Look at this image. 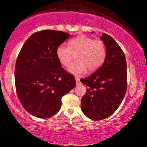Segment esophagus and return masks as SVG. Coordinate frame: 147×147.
<instances>
[{
  "mask_svg": "<svg viewBox=\"0 0 147 147\" xmlns=\"http://www.w3.org/2000/svg\"><path fill=\"white\" fill-rule=\"evenodd\" d=\"M75 80H76V82H77V85H79V84H81V82H80V79L79 78H75Z\"/></svg>",
  "mask_w": 147,
  "mask_h": 147,
  "instance_id": "esophagus-1",
  "label": "esophagus"
}]
</instances>
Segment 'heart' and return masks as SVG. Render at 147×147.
I'll use <instances>...</instances> for the list:
<instances>
[{"mask_svg": "<svg viewBox=\"0 0 147 147\" xmlns=\"http://www.w3.org/2000/svg\"><path fill=\"white\" fill-rule=\"evenodd\" d=\"M75 55L76 61L69 67V71L75 75L97 70L104 63L106 47L102 40H94L81 34L68 41V48L60 45L56 50L57 59L62 65L68 67Z\"/></svg>", "mask_w": 147, "mask_h": 147, "instance_id": "b5f03b06", "label": "heart"}]
</instances>
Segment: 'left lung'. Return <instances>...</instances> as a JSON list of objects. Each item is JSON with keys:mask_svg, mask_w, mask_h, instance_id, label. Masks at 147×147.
Instances as JSON below:
<instances>
[{"mask_svg": "<svg viewBox=\"0 0 147 147\" xmlns=\"http://www.w3.org/2000/svg\"><path fill=\"white\" fill-rule=\"evenodd\" d=\"M101 39L106 47L102 65L80 81L88 87L82 98V110L92 120H102L113 114L122 103L127 88L125 55L113 38L105 33Z\"/></svg>", "mask_w": 147, "mask_h": 147, "instance_id": "1", "label": "left lung"}]
</instances>
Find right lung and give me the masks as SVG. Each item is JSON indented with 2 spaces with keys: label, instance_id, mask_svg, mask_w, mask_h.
I'll return each instance as SVG.
<instances>
[{
  "label": "right lung",
  "instance_id": "obj_1",
  "mask_svg": "<svg viewBox=\"0 0 147 147\" xmlns=\"http://www.w3.org/2000/svg\"><path fill=\"white\" fill-rule=\"evenodd\" d=\"M70 36L44 30L32 34L18 54L15 65V86L23 107L35 117L48 118L61 107V98L76 86L75 77L61 67L57 47Z\"/></svg>",
  "mask_w": 147,
  "mask_h": 147
}]
</instances>
